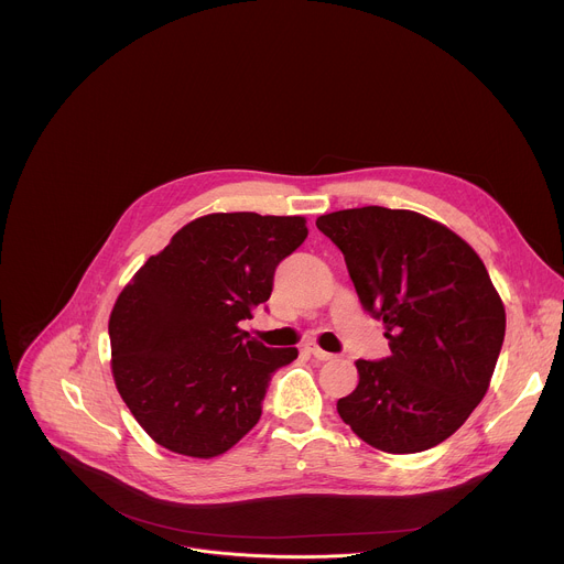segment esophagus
<instances>
[{"label":"esophagus","instance_id":"esophagus-1","mask_svg":"<svg viewBox=\"0 0 564 564\" xmlns=\"http://www.w3.org/2000/svg\"><path fill=\"white\" fill-rule=\"evenodd\" d=\"M303 348H305V352H310V355H312L314 359H318V361H330V359H335V355L326 352L324 348H318V346H316V344H312V341H310V344H305Z\"/></svg>","mask_w":564,"mask_h":564}]
</instances>
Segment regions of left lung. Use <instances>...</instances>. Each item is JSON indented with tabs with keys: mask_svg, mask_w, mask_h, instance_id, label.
I'll list each match as a JSON object with an SVG mask.
<instances>
[{
	"mask_svg": "<svg viewBox=\"0 0 564 564\" xmlns=\"http://www.w3.org/2000/svg\"><path fill=\"white\" fill-rule=\"evenodd\" d=\"M316 227L344 252L390 355L357 359L359 383L339 417L383 453L448 440L485 399L505 341V303L477 252L446 225L411 212L357 207Z\"/></svg>",
	"mask_w": 564,
	"mask_h": 564,
	"instance_id": "left-lung-1",
	"label": "left lung"
}]
</instances>
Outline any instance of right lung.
<instances>
[{"label":"right lung","mask_w":564,"mask_h":564,"mask_svg":"<svg viewBox=\"0 0 564 564\" xmlns=\"http://www.w3.org/2000/svg\"><path fill=\"white\" fill-rule=\"evenodd\" d=\"M305 236L303 216L207 214L122 288L109 316L111 372L155 444L212 459L257 426L272 372L299 350L265 348L238 324L270 299L276 265Z\"/></svg>","instance_id":"1"}]
</instances>
